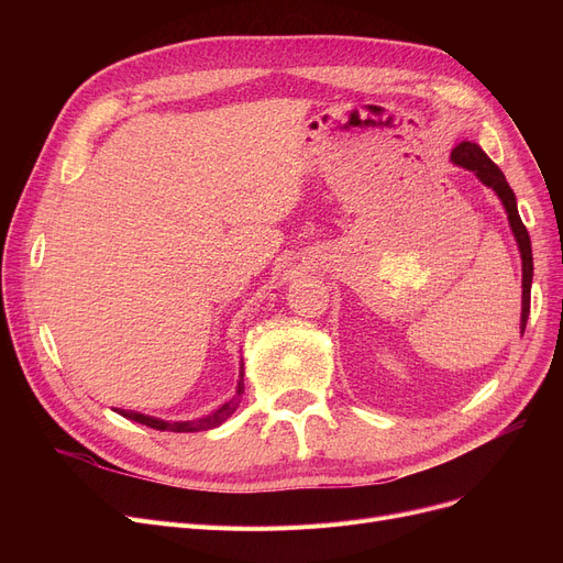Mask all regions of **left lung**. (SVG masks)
<instances>
[{
	"instance_id": "left-lung-1",
	"label": "left lung",
	"mask_w": 563,
	"mask_h": 563,
	"mask_svg": "<svg viewBox=\"0 0 563 563\" xmlns=\"http://www.w3.org/2000/svg\"><path fill=\"white\" fill-rule=\"evenodd\" d=\"M452 162L456 166H463L467 170L475 173L479 180L490 187L501 205H505L507 217H509V225L514 230V236L520 249V257H522V317H520V333H525L527 327V317H529V299H531V276H534V260H531V242H529V232L518 214V205H516V194L509 187L505 173L497 168V164L482 151L477 143L463 141L459 143L452 151Z\"/></svg>"
}]
</instances>
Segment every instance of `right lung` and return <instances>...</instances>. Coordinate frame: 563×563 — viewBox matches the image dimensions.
<instances>
[{
	"label": "right lung",
	"instance_id": "add662e5",
	"mask_svg": "<svg viewBox=\"0 0 563 563\" xmlns=\"http://www.w3.org/2000/svg\"><path fill=\"white\" fill-rule=\"evenodd\" d=\"M242 395H244V363L240 367V383H236V395L230 401L221 404L214 412H210V416H205V418L187 420V422H166V420H159V418L143 416V412H136V410H123V408H113V410H118V416H123V418H128L132 422L145 424V427H151V429H157V431L191 433V431H207V429H214V427L223 424L232 416V412L236 410V406H240Z\"/></svg>",
	"mask_w": 563,
	"mask_h": 563
}]
</instances>
